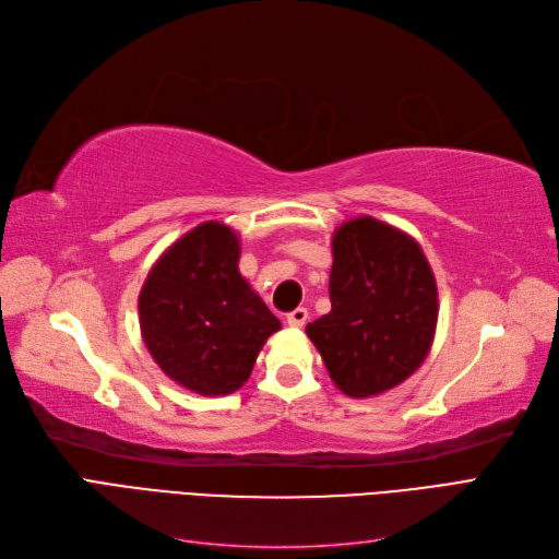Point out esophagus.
Masks as SVG:
<instances>
[{"mask_svg": "<svg viewBox=\"0 0 559 559\" xmlns=\"http://www.w3.org/2000/svg\"><path fill=\"white\" fill-rule=\"evenodd\" d=\"M306 321H308V310L306 308H296L294 312L286 314V324L294 326V329L306 326Z\"/></svg>", "mask_w": 559, "mask_h": 559, "instance_id": "esophagus-1", "label": "esophagus"}]
</instances>
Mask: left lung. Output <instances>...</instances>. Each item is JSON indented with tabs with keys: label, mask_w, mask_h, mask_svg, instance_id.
<instances>
[{
	"label": "left lung",
	"mask_w": 559,
	"mask_h": 559,
	"mask_svg": "<svg viewBox=\"0 0 559 559\" xmlns=\"http://www.w3.org/2000/svg\"><path fill=\"white\" fill-rule=\"evenodd\" d=\"M331 312L306 333L335 386L352 399L378 396L427 359L438 292L421 247L394 226L359 216L333 233Z\"/></svg>",
	"instance_id": "8db88e82"
}]
</instances>
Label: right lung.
<instances>
[{
	"instance_id": "right-lung-1",
	"label": "right lung",
	"mask_w": 559,
	"mask_h": 559,
	"mask_svg": "<svg viewBox=\"0 0 559 559\" xmlns=\"http://www.w3.org/2000/svg\"><path fill=\"white\" fill-rule=\"evenodd\" d=\"M233 228L205 222L179 238L140 292V329L167 378L202 396L240 389L280 319L238 270Z\"/></svg>"
}]
</instances>
